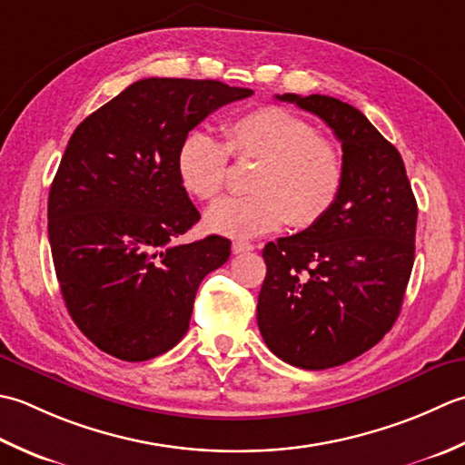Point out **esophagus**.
Returning a JSON list of instances; mask_svg holds the SVG:
<instances>
[{
    "instance_id": "obj_1",
    "label": "esophagus",
    "mask_w": 465,
    "mask_h": 465,
    "mask_svg": "<svg viewBox=\"0 0 465 465\" xmlns=\"http://www.w3.org/2000/svg\"><path fill=\"white\" fill-rule=\"evenodd\" d=\"M251 251H254L252 242H246V241H234L232 242V252L234 254H242V252H251Z\"/></svg>"
}]
</instances>
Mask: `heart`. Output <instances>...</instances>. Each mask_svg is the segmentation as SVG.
<instances>
[{"mask_svg":"<svg viewBox=\"0 0 465 465\" xmlns=\"http://www.w3.org/2000/svg\"><path fill=\"white\" fill-rule=\"evenodd\" d=\"M224 142L201 130L183 138L176 174L198 201H214L224 191L229 156L236 163L257 160L249 196L223 198L206 211V229L231 239H252L289 221L307 229L331 211L343 188V154L333 140L297 112L261 106L223 126Z\"/></svg>","mask_w":465,"mask_h":465,"instance_id":"obj_1","label":"heart"}]
</instances>
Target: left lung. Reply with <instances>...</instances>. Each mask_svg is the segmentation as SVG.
<instances>
[{
	"mask_svg": "<svg viewBox=\"0 0 465 465\" xmlns=\"http://www.w3.org/2000/svg\"><path fill=\"white\" fill-rule=\"evenodd\" d=\"M277 98L319 116L343 148V188L331 211L262 251L264 343L289 365L321 371L369 351L400 317L418 203L401 154L351 104L321 94Z\"/></svg>",
	"mask_w": 465,
	"mask_h": 465,
	"instance_id": "obj_1",
	"label": "left lung"
}]
</instances>
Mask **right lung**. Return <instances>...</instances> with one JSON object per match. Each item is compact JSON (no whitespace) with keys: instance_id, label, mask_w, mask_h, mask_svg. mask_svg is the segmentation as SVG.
Returning a JSON list of instances; mask_svg holds the SVG:
<instances>
[{"instance_id":"right-lung-1","label":"right lung","mask_w":465,"mask_h":465,"mask_svg":"<svg viewBox=\"0 0 465 465\" xmlns=\"http://www.w3.org/2000/svg\"><path fill=\"white\" fill-rule=\"evenodd\" d=\"M252 90L219 80L146 78L74 130L47 198L55 277L70 317L104 353L146 361L191 323L198 285L231 241L174 244L198 223L176 174L183 138Z\"/></svg>"}]
</instances>
